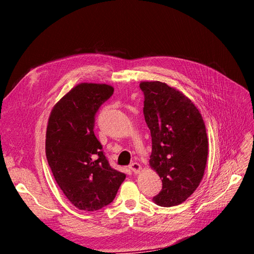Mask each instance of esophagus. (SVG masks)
<instances>
[{"mask_svg":"<svg viewBox=\"0 0 254 254\" xmlns=\"http://www.w3.org/2000/svg\"><path fill=\"white\" fill-rule=\"evenodd\" d=\"M129 167H130V170H131L134 174H139V173L141 172V170H142L141 165H140L139 163H136V162L131 163V164H130Z\"/></svg>","mask_w":254,"mask_h":254,"instance_id":"34e87169","label":"esophagus"}]
</instances>
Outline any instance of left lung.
I'll return each mask as SVG.
<instances>
[{
	"instance_id": "1",
	"label": "left lung",
	"mask_w": 254,
	"mask_h": 254,
	"mask_svg": "<svg viewBox=\"0 0 254 254\" xmlns=\"http://www.w3.org/2000/svg\"><path fill=\"white\" fill-rule=\"evenodd\" d=\"M144 117L150 129L149 166L162 180L152 198L161 206L186 201L200 184L207 160V135L200 112L181 91L161 81H142Z\"/></svg>"
}]
</instances>
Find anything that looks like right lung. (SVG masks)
<instances>
[{"instance_id":"right-lung-1","label":"right lung","mask_w":254,"mask_h":254,"mask_svg":"<svg viewBox=\"0 0 254 254\" xmlns=\"http://www.w3.org/2000/svg\"><path fill=\"white\" fill-rule=\"evenodd\" d=\"M106 83L81 82L51 111L45 153L58 187L77 209L97 211L113 201L126 175L113 170L94 134L95 114L113 94Z\"/></svg>"}]
</instances>
